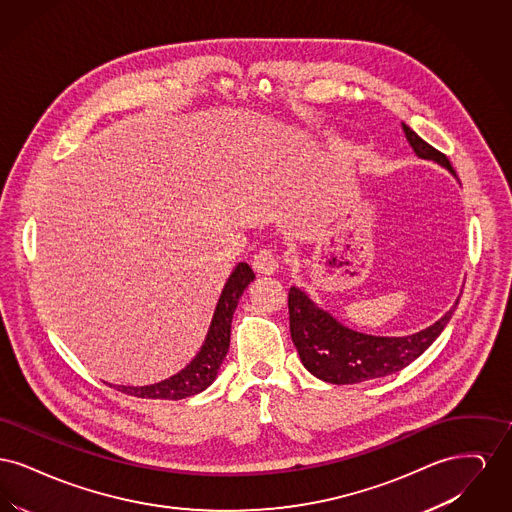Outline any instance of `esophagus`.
I'll return each instance as SVG.
<instances>
[{
	"instance_id": "obj_1",
	"label": "esophagus",
	"mask_w": 512,
	"mask_h": 512,
	"mask_svg": "<svg viewBox=\"0 0 512 512\" xmlns=\"http://www.w3.org/2000/svg\"><path fill=\"white\" fill-rule=\"evenodd\" d=\"M253 268L259 274H274L278 270V259L272 253V249H261L255 257H253Z\"/></svg>"
}]
</instances>
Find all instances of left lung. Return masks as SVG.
<instances>
[{
    "instance_id": "left-lung-1",
    "label": "left lung",
    "mask_w": 512,
    "mask_h": 512,
    "mask_svg": "<svg viewBox=\"0 0 512 512\" xmlns=\"http://www.w3.org/2000/svg\"><path fill=\"white\" fill-rule=\"evenodd\" d=\"M403 132L420 159L436 161L453 172L449 159L436 147L426 144L407 124ZM457 303L436 324L403 338L370 336L343 326L340 320L317 303L301 288H290V332L303 366L328 384H359L365 380L384 378L403 370L418 359L453 317Z\"/></svg>"
}]
</instances>
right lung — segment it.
<instances>
[{
    "label": "right lung",
    "mask_w": 512,
    "mask_h": 512,
    "mask_svg": "<svg viewBox=\"0 0 512 512\" xmlns=\"http://www.w3.org/2000/svg\"><path fill=\"white\" fill-rule=\"evenodd\" d=\"M253 278H255V272L247 263H238V267L234 268L228 282L224 284V290L220 293L207 338L190 365L159 384L142 386V388H134V386H115V388L126 395H134L142 399H171V401H178L207 390L215 382L220 365L228 353L232 317L242 293Z\"/></svg>",
    "instance_id": "1"
}]
</instances>
